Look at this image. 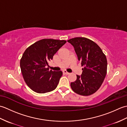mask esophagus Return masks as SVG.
<instances>
[{"instance_id":"1","label":"esophagus","mask_w":127,"mask_h":127,"mask_svg":"<svg viewBox=\"0 0 127 127\" xmlns=\"http://www.w3.org/2000/svg\"><path fill=\"white\" fill-rule=\"evenodd\" d=\"M63 72L65 74H66V75H68V74H69V72H67L66 70H64L63 71Z\"/></svg>"}]
</instances>
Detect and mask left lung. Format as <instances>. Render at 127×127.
I'll return each mask as SVG.
<instances>
[{"label":"left lung","mask_w":127,"mask_h":127,"mask_svg":"<svg viewBox=\"0 0 127 127\" xmlns=\"http://www.w3.org/2000/svg\"><path fill=\"white\" fill-rule=\"evenodd\" d=\"M73 46L82 68L81 76L71 82V89L81 95L88 96L100 87L107 72V59L99 46L92 40L83 37L68 40Z\"/></svg>","instance_id":"8db88e82"}]
</instances>
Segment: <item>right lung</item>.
<instances>
[{"instance_id": "add662e5", "label": "right lung", "mask_w": 127, "mask_h": 127, "mask_svg": "<svg viewBox=\"0 0 127 127\" xmlns=\"http://www.w3.org/2000/svg\"><path fill=\"white\" fill-rule=\"evenodd\" d=\"M65 40L44 39L28 47L20 61L21 72L26 84L37 93H45L56 88L62 76V71L50 70L48 62Z\"/></svg>"}]
</instances>
